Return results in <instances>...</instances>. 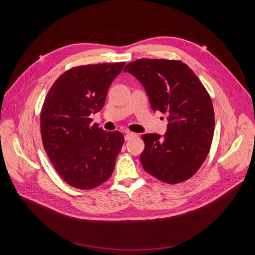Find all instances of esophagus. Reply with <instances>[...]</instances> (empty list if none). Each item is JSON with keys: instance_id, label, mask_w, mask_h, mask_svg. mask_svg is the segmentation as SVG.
Wrapping results in <instances>:
<instances>
[{"instance_id": "obj_1", "label": "esophagus", "mask_w": 255, "mask_h": 255, "mask_svg": "<svg viewBox=\"0 0 255 255\" xmlns=\"http://www.w3.org/2000/svg\"><path fill=\"white\" fill-rule=\"evenodd\" d=\"M135 137H137V134H135V133H133V132H127V133H126V136H125L127 141H128V140H130V139H133V138H135Z\"/></svg>"}]
</instances>
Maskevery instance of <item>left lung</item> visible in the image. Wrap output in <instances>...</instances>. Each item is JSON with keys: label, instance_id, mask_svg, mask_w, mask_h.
Segmentation results:
<instances>
[{"label": "left lung", "instance_id": "8db88e82", "mask_svg": "<svg viewBox=\"0 0 255 255\" xmlns=\"http://www.w3.org/2000/svg\"><path fill=\"white\" fill-rule=\"evenodd\" d=\"M123 71L142 84L152 110L168 120L164 137L141 135L144 171L167 184L187 181L202 166L212 145L215 115L210 94L181 60L141 58Z\"/></svg>", "mask_w": 255, "mask_h": 255}]
</instances>
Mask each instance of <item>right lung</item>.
Masks as SVG:
<instances>
[{
	"mask_svg": "<svg viewBox=\"0 0 255 255\" xmlns=\"http://www.w3.org/2000/svg\"><path fill=\"white\" fill-rule=\"evenodd\" d=\"M126 65L78 66L61 74L50 88L40 113L43 148L67 184L94 189L110 179L125 136L91 125V114L105 103L107 90Z\"/></svg>",
	"mask_w": 255,
	"mask_h": 255,
	"instance_id": "add662e5",
	"label": "right lung"
}]
</instances>
